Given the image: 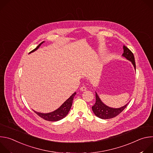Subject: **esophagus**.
Returning a JSON list of instances; mask_svg holds the SVG:
<instances>
[{
  "mask_svg": "<svg viewBox=\"0 0 153 153\" xmlns=\"http://www.w3.org/2000/svg\"><path fill=\"white\" fill-rule=\"evenodd\" d=\"M80 90L81 91H86V87H85V86H82V87H81Z\"/></svg>",
  "mask_w": 153,
  "mask_h": 153,
  "instance_id": "obj_1",
  "label": "esophagus"
}]
</instances>
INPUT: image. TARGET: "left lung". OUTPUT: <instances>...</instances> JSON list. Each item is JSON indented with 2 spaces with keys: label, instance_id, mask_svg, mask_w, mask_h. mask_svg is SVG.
<instances>
[{
  "label": "left lung",
  "instance_id": "1",
  "mask_svg": "<svg viewBox=\"0 0 153 153\" xmlns=\"http://www.w3.org/2000/svg\"><path fill=\"white\" fill-rule=\"evenodd\" d=\"M123 53L122 56L125 57L126 59L129 60L132 62L133 66L136 70V62L134 59V56L133 53L131 51V50L128 48L126 46L123 45ZM96 103L92 106V110L95 115L102 119H109L113 117H115L119 115L121 112H122L124 109L126 107L128 103L125 106L119 108H110L106 105H105L100 99L97 94L96 93Z\"/></svg>",
  "mask_w": 153,
  "mask_h": 153
}]
</instances>
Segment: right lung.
<instances>
[{
  "label": "right lung",
  "mask_w": 153,
  "mask_h": 153,
  "mask_svg": "<svg viewBox=\"0 0 153 153\" xmlns=\"http://www.w3.org/2000/svg\"><path fill=\"white\" fill-rule=\"evenodd\" d=\"M43 42H41L35 49H34L31 52H30V53H33V52L35 51L36 50H37L39 48V47L41 45L42 43H43ZM76 94V93H73L66 101H65L58 109H57V110H55L54 111H53V112L49 113H45V114L38 113L35 111H34L39 117H40L41 118L45 119L46 120L51 121V122H56V121L60 120L62 119L63 118H64L68 114V112L70 111V109L71 108L73 100L74 97L75 96Z\"/></svg>",
  "instance_id": "obj_1"
}]
</instances>
